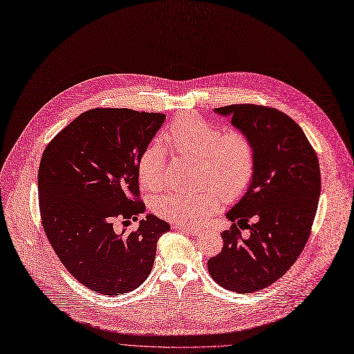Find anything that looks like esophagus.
I'll list each match as a JSON object with an SVG mask.
<instances>
[{
    "mask_svg": "<svg viewBox=\"0 0 354 354\" xmlns=\"http://www.w3.org/2000/svg\"><path fill=\"white\" fill-rule=\"evenodd\" d=\"M174 228H175V230H182V232L191 233V234H194V236H199V234H203V230H199V228H194V227H188V225H182V224H175V225H174Z\"/></svg>",
    "mask_w": 354,
    "mask_h": 354,
    "instance_id": "1",
    "label": "esophagus"
}]
</instances>
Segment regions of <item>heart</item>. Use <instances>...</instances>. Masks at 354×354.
<instances>
[{
	"instance_id": "1",
	"label": "heart",
	"mask_w": 354,
	"mask_h": 354,
	"mask_svg": "<svg viewBox=\"0 0 354 354\" xmlns=\"http://www.w3.org/2000/svg\"><path fill=\"white\" fill-rule=\"evenodd\" d=\"M165 145L183 159H201L204 192H165L151 199L159 217L178 224H199L217 211L223 198L241 196L254 176L256 147L252 137L240 129L223 130L215 122L194 115L178 118L165 134ZM142 188L156 191L166 180V153L159 143H150L137 160Z\"/></svg>"
}]
</instances>
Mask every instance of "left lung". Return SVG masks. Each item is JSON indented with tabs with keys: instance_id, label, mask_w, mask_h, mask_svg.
<instances>
[{
	"instance_id": "1",
	"label": "left lung",
	"mask_w": 354,
	"mask_h": 354,
	"mask_svg": "<svg viewBox=\"0 0 354 354\" xmlns=\"http://www.w3.org/2000/svg\"><path fill=\"white\" fill-rule=\"evenodd\" d=\"M215 113L230 115L252 137L256 171L248 192L227 212L233 224L207 266L220 286L253 294L282 278L308 241L321 192L319 163L302 129L281 110L234 104ZM244 227L248 238L241 236Z\"/></svg>"
}]
</instances>
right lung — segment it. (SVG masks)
I'll return each mask as SVG.
<instances>
[{"mask_svg": "<svg viewBox=\"0 0 354 354\" xmlns=\"http://www.w3.org/2000/svg\"><path fill=\"white\" fill-rule=\"evenodd\" d=\"M165 114L92 109L46 146L37 175L41 225L73 278L101 295L139 288L153 268L169 224L146 215L137 230L117 233L114 223L145 211L137 160Z\"/></svg>", "mask_w": 354, "mask_h": 354, "instance_id": "1", "label": "right lung"}]
</instances>
